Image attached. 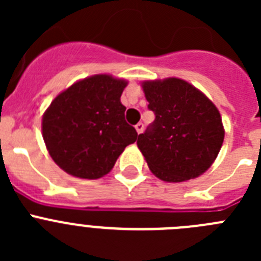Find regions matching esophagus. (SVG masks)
Instances as JSON below:
<instances>
[{
	"label": "esophagus",
	"instance_id": "esophagus-1",
	"mask_svg": "<svg viewBox=\"0 0 261 261\" xmlns=\"http://www.w3.org/2000/svg\"><path fill=\"white\" fill-rule=\"evenodd\" d=\"M135 128H136V130H137L138 135H140V133L144 132V124H142V123H138L137 125L135 126Z\"/></svg>",
	"mask_w": 261,
	"mask_h": 261
}]
</instances>
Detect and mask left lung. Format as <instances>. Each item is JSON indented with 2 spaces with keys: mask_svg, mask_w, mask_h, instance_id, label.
Masks as SVG:
<instances>
[{
  "mask_svg": "<svg viewBox=\"0 0 261 261\" xmlns=\"http://www.w3.org/2000/svg\"><path fill=\"white\" fill-rule=\"evenodd\" d=\"M155 120L138 135L137 146L150 171L179 183L204 174L216 161L225 129L220 111L199 89L180 78L142 82Z\"/></svg>",
  "mask_w": 261,
  "mask_h": 261,
  "instance_id": "obj_1",
  "label": "left lung"
}]
</instances>
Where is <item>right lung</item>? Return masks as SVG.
Listing matches in <instances>:
<instances>
[{"mask_svg":"<svg viewBox=\"0 0 261 261\" xmlns=\"http://www.w3.org/2000/svg\"><path fill=\"white\" fill-rule=\"evenodd\" d=\"M128 82L96 74L71 85L53 99L43 115L45 146L60 168L81 179H99L137 140L125 121L120 96Z\"/></svg>","mask_w":261,"mask_h":261,"instance_id":"obj_1","label":"right lung"}]
</instances>
